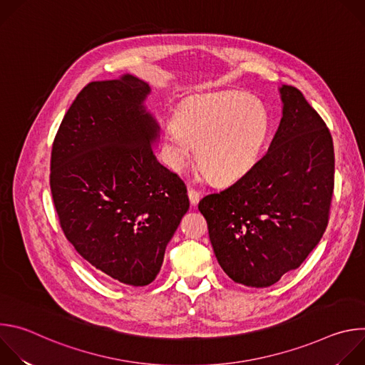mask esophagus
Returning a JSON list of instances; mask_svg holds the SVG:
<instances>
[{
  "label": "esophagus",
  "instance_id": "esophagus-1",
  "mask_svg": "<svg viewBox=\"0 0 365 365\" xmlns=\"http://www.w3.org/2000/svg\"><path fill=\"white\" fill-rule=\"evenodd\" d=\"M187 196H189L190 205H192V206H196L202 195H200V192H197V190H195V189H189V190H187Z\"/></svg>",
  "mask_w": 365,
  "mask_h": 365
}]
</instances>
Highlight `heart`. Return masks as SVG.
Masks as SVG:
<instances>
[{
    "label": "heart",
    "instance_id": "heart-1",
    "mask_svg": "<svg viewBox=\"0 0 365 365\" xmlns=\"http://www.w3.org/2000/svg\"><path fill=\"white\" fill-rule=\"evenodd\" d=\"M269 124L263 103L240 92L189 98L178 117L166 124L165 160L180 172L197 147V165L207 178L218 183L234 182L257 162Z\"/></svg>",
    "mask_w": 365,
    "mask_h": 365
}]
</instances>
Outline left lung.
Instances as JSON below:
<instances>
[{"label": "left lung", "instance_id": "obj_1", "mask_svg": "<svg viewBox=\"0 0 365 365\" xmlns=\"http://www.w3.org/2000/svg\"><path fill=\"white\" fill-rule=\"evenodd\" d=\"M279 91L283 117L267 153L235 183L197 205L220 266L248 287H269L297 269L329 220L331 133L297 88Z\"/></svg>", "mask_w": 365, "mask_h": 365}]
</instances>
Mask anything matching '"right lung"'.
Masks as SVG:
<instances>
[{
	"instance_id": "obj_1",
	"label": "right lung",
	"mask_w": 365,
	"mask_h": 365,
	"mask_svg": "<svg viewBox=\"0 0 365 365\" xmlns=\"http://www.w3.org/2000/svg\"><path fill=\"white\" fill-rule=\"evenodd\" d=\"M148 83L124 75L88 83L51 147L50 189L61 227L107 279L147 286L189 210L180 178L155 159L160 127L144 106Z\"/></svg>"
}]
</instances>
